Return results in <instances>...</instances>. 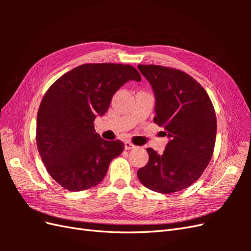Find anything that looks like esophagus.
Masks as SVG:
<instances>
[{"label":"esophagus","mask_w":251,"mask_h":251,"mask_svg":"<svg viewBox=\"0 0 251 251\" xmlns=\"http://www.w3.org/2000/svg\"><path fill=\"white\" fill-rule=\"evenodd\" d=\"M135 148H136V146H134V144L131 143L130 141H126L125 142V149L126 150H133Z\"/></svg>","instance_id":"obj_1"}]
</instances>
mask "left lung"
<instances>
[{
  "mask_svg": "<svg viewBox=\"0 0 251 251\" xmlns=\"http://www.w3.org/2000/svg\"><path fill=\"white\" fill-rule=\"evenodd\" d=\"M137 68L155 95L154 123L170 138L161 155L147 149L149 162L138 170V179L157 193L182 191L200 178L214 153L215 109L206 91L188 74L156 65Z\"/></svg>",
  "mask_w": 251,
  "mask_h": 251,
  "instance_id": "8db88e82",
  "label": "left lung"
}]
</instances>
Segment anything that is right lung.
<instances>
[{
  "mask_svg": "<svg viewBox=\"0 0 251 251\" xmlns=\"http://www.w3.org/2000/svg\"><path fill=\"white\" fill-rule=\"evenodd\" d=\"M130 80L140 81L130 65L85 64L49 88L36 118V144L47 172L68 191L100 184L125 149L95 132L94 120L107 113L113 95Z\"/></svg>",
  "mask_w": 251,
  "mask_h": 251,
  "instance_id": "right-lung-1",
  "label": "right lung"
}]
</instances>
